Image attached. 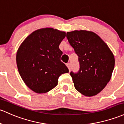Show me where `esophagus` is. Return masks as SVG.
Returning <instances> with one entry per match:
<instances>
[{"instance_id": "obj_1", "label": "esophagus", "mask_w": 124, "mask_h": 124, "mask_svg": "<svg viewBox=\"0 0 124 124\" xmlns=\"http://www.w3.org/2000/svg\"><path fill=\"white\" fill-rule=\"evenodd\" d=\"M66 66H67V67L68 68V69H69V71H70V68H71V66H70V63H66Z\"/></svg>"}]
</instances>
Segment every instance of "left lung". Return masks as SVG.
<instances>
[{"instance_id":"left-lung-1","label":"left lung","mask_w":124,"mask_h":124,"mask_svg":"<svg viewBox=\"0 0 124 124\" xmlns=\"http://www.w3.org/2000/svg\"><path fill=\"white\" fill-rule=\"evenodd\" d=\"M68 42L78 56L79 69L70 76L78 91L86 96L97 95L110 81L115 59L107 45L92 32L66 33Z\"/></svg>"}]
</instances>
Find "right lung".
Returning a JSON list of instances; mask_svg holds the SVG:
<instances>
[{
  "label": "right lung",
  "instance_id": "1",
  "mask_svg": "<svg viewBox=\"0 0 124 124\" xmlns=\"http://www.w3.org/2000/svg\"><path fill=\"white\" fill-rule=\"evenodd\" d=\"M66 33L53 28L37 30L25 39L16 54L19 72L26 85L38 93H46L58 85L62 74L68 73L61 62L59 46Z\"/></svg>",
  "mask_w": 124,
  "mask_h": 124
}]
</instances>
